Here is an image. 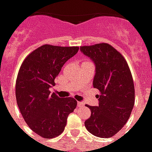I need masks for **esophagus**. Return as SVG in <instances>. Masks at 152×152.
<instances>
[{"mask_svg": "<svg viewBox=\"0 0 152 152\" xmlns=\"http://www.w3.org/2000/svg\"><path fill=\"white\" fill-rule=\"evenodd\" d=\"M84 105V103L82 102H77V107H81V106Z\"/></svg>", "mask_w": 152, "mask_h": 152, "instance_id": "34e87169", "label": "esophagus"}]
</instances>
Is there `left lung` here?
Instances as JSON below:
<instances>
[{
    "label": "left lung",
    "instance_id": "1",
    "mask_svg": "<svg viewBox=\"0 0 152 152\" xmlns=\"http://www.w3.org/2000/svg\"><path fill=\"white\" fill-rule=\"evenodd\" d=\"M96 66L94 87L99 90L98 107L86 105L91 111L85 126L90 134L107 138L121 130L130 116L135 89L130 69L123 55L107 43L80 46Z\"/></svg>",
    "mask_w": 152,
    "mask_h": 152
}]
</instances>
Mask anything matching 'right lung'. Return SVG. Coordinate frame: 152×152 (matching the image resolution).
<instances>
[{"instance_id":"add662e5","label":"right lung","mask_w":152,"mask_h":152,"mask_svg":"<svg viewBox=\"0 0 152 152\" xmlns=\"http://www.w3.org/2000/svg\"><path fill=\"white\" fill-rule=\"evenodd\" d=\"M79 50L78 46L43 45L25 58L18 71L15 95L25 122L34 133L44 138L62 134L67 116L76 107L72 97L60 99L50 87L62 66Z\"/></svg>"}]
</instances>
